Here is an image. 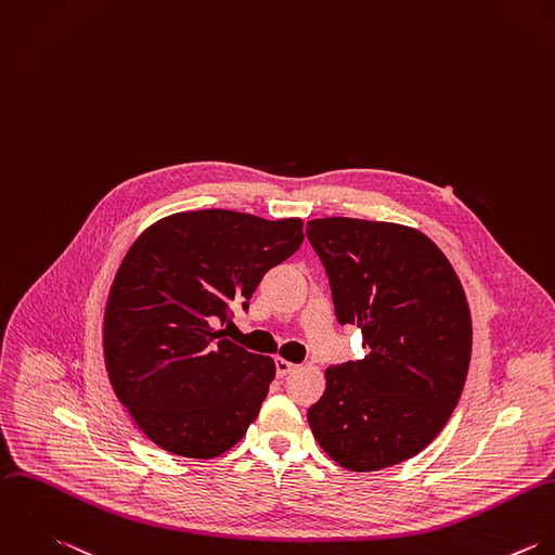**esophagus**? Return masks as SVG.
<instances>
[{"mask_svg": "<svg viewBox=\"0 0 555 555\" xmlns=\"http://www.w3.org/2000/svg\"><path fill=\"white\" fill-rule=\"evenodd\" d=\"M295 369H297V364H293V362H288V360H282V358L275 360V372H278V376H286V374H291Z\"/></svg>", "mask_w": 555, "mask_h": 555, "instance_id": "1", "label": "esophagus"}]
</instances>
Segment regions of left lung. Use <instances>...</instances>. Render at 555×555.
<instances>
[{
  "label": "left lung",
  "mask_w": 555,
  "mask_h": 555,
  "mask_svg": "<svg viewBox=\"0 0 555 555\" xmlns=\"http://www.w3.org/2000/svg\"><path fill=\"white\" fill-rule=\"evenodd\" d=\"M340 325L366 358L325 370L308 409L319 446L351 472L422 452L450 420L472 360V314L446 254L420 230L353 217L308 221Z\"/></svg>",
  "instance_id": "obj_1"
}]
</instances>
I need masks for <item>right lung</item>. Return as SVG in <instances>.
<instances>
[{
  "mask_svg": "<svg viewBox=\"0 0 555 555\" xmlns=\"http://www.w3.org/2000/svg\"><path fill=\"white\" fill-rule=\"evenodd\" d=\"M304 243L299 217L208 208L146 228L109 288L103 353L140 430L185 459H212L256 420L275 362L223 338L232 306Z\"/></svg>",
  "mask_w": 555,
  "mask_h": 555,
  "instance_id": "1",
  "label": "right lung"
}]
</instances>
